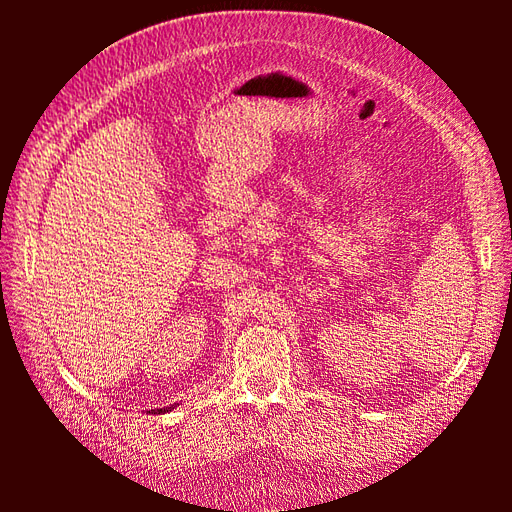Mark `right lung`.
Here are the masks:
<instances>
[{"label":"right lung","mask_w":512,"mask_h":512,"mask_svg":"<svg viewBox=\"0 0 512 512\" xmlns=\"http://www.w3.org/2000/svg\"><path fill=\"white\" fill-rule=\"evenodd\" d=\"M175 406H179V404H175ZM175 406H166V408H160V410H151V412H153V414H164V412L175 410Z\"/></svg>","instance_id":"right-lung-1"}]
</instances>
